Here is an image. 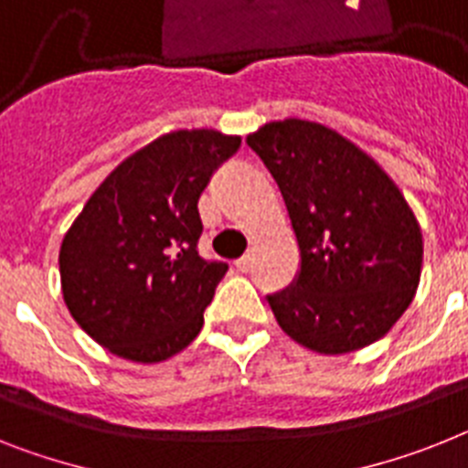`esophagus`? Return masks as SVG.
I'll return each instance as SVG.
<instances>
[{
	"mask_svg": "<svg viewBox=\"0 0 468 468\" xmlns=\"http://www.w3.org/2000/svg\"><path fill=\"white\" fill-rule=\"evenodd\" d=\"M235 266H238V271H242V273H247V271L252 269V254L247 252L245 257H240L238 261H235Z\"/></svg>",
	"mask_w": 468,
	"mask_h": 468,
	"instance_id": "34e87169",
	"label": "esophagus"
}]
</instances>
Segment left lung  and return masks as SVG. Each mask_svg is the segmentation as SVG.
Here are the masks:
<instances>
[{
	"label": "left lung",
	"instance_id": "left-lung-1",
	"mask_svg": "<svg viewBox=\"0 0 468 468\" xmlns=\"http://www.w3.org/2000/svg\"><path fill=\"white\" fill-rule=\"evenodd\" d=\"M247 144L276 180L300 247L294 281L266 294L278 325L321 355L376 343L410 307L421 276V230L402 192L321 123H266Z\"/></svg>",
	"mask_w": 468,
	"mask_h": 468
}]
</instances>
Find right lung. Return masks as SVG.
<instances>
[{"label":"right lung","mask_w":468,"mask_h":468,"mask_svg":"<svg viewBox=\"0 0 468 468\" xmlns=\"http://www.w3.org/2000/svg\"><path fill=\"white\" fill-rule=\"evenodd\" d=\"M240 149L216 131L161 135L82 207L58 252L66 307L113 355L164 361L197 337L226 261L199 254L197 202Z\"/></svg>","instance_id":"right-lung-1"}]
</instances>
